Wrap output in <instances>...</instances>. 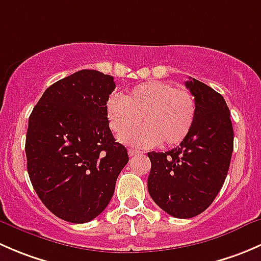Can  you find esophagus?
<instances>
[{"label":"esophagus","mask_w":261,"mask_h":261,"mask_svg":"<svg viewBox=\"0 0 261 261\" xmlns=\"http://www.w3.org/2000/svg\"><path fill=\"white\" fill-rule=\"evenodd\" d=\"M140 154V151L139 150H135V149H130L128 150V156H136V155Z\"/></svg>","instance_id":"esophagus-1"}]
</instances>
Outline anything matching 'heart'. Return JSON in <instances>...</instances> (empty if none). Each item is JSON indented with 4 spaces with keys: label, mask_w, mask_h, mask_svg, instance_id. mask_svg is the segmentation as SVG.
I'll list each match as a JSON object with an SVG mask.
<instances>
[{
    "label": "heart",
    "mask_w": 261,
    "mask_h": 261,
    "mask_svg": "<svg viewBox=\"0 0 261 261\" xmlns=\"http://www.w3.org/2000/svg\"><path fill=\"white\" fill-rule=\"evenodd\" d=\"M111 130L117 136L130 132L143 120L144 127L123 140L140 147L180 144L191 133L197 116L193 93L184 87L149 81L134 87L123 98L111 97L106 105Z\"/></svg>",
    "instance_id": "b5f03b06"
}]
</instances>
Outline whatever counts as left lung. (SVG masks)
<instances>
[{"label":"left lung","instance_id":"8db88e82","mask_svg":"<svg viewBox=\"0 0 261 261\" xmlns=\"http://www.w3.org/2000/svg\"><path fill=\"white\" fill-rule=\"evenodd\" d=\"M186 87L197 102L191 133L167 152H147L152 201L177 218H191L210 207L222 188L233 150L230 110L218 92L189 78Z\"/></svg>","mask_w":261,"mask_h":261}]
</instances>
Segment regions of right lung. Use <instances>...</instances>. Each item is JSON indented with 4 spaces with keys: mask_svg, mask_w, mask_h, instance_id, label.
I'll list each match as a JSON object with an SVG mask.
<instances>
[{
    "mask_svg": "<svg viewBox=\"0 0 261 261\" xmlns=\"http://www.w3.org/2000/svg\"><path fill=\"white\" fill-rule=\"evenodd\" d=\"M114 77L83 69L46 88L29 117L25 152L36 194L57 217L89 222L111 201L127 150L116 143L106 105Z\"/></svg>",
    "mask_w": 261,
    "mask_h": 261,
    "instance_id": "obj_1",
    "label": "right lung"
}]
</instances>
